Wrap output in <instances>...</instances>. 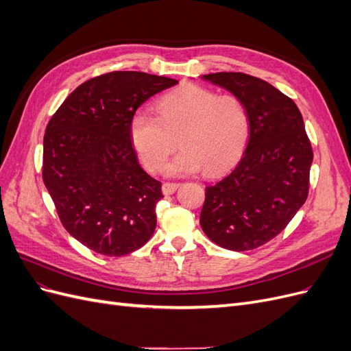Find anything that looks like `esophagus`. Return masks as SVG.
<instances>
[{
  "label": "esophagus",
  "instance_id": "1",
  "mask_svg": "<svg viewBox=\"0 0 351 351\" xmlns=\"http://www.w3.org/2000/svg\"><path fill=\"white\" fill-rule=\"evenodd\" d=\"M178 183H164L162 184V193L164 195H173L176 190L178 189Z\"/></svg>",
  "mask_w": 351,
  "mask_h": 351
}]
</instances>
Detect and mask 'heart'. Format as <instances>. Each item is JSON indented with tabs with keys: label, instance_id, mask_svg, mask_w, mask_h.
Wrapping results in <instances>:
<instances>
[{
	"label": "heart",
	"instance_id": "heart-1",
	"mask_svg": "<svg viewBox=\"0 0 351 351\" xmlns=\"http://www.w3.org/2000/svg\"><path fill=\"white\" fill-rule=\"evenodd\" d=\"M159 117L137 111L130 123L134 149L143 165L155 173L177 147H183L164 167L168 176H187L204 169L214 176L234 164L250 134L246 105L236 95L189 83L158 101Z\"/></svg>",
	"mask_w": 351,
	"mask_h": 351
}]
</instances>
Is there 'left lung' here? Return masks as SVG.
<instances>
[{"mask_svg": "<svg viewBox=\"0 0 351 351\" xmlns=\"http://www.w3.org/2000/svg\"><path fill=\"white\" fill-rule=\"evenodd\" d=\"M246 105L250 134L230 174L206 187L200 227L218 246L244 252L268 243L306 202L313 152L297 105L268 82L244 73L200 76Z\"/></svg>", "mask_w": 351, "mask_h": 351, "instance_id": "1", "label": "left lung"}]
</instances>
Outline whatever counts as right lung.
Listing matches in <instances>:
<instances>
[{
  "mask_svg": "<svg viewBox=\"0 0 351 351\" xmlns=\"http://www.w3.org/2000/svg\"><path fill=\"white\" fill-rule=\"evenodd\" d=\"M177 83L142 71L107 73L82 83L52 115L42 178L62 226L83 246L124 256L152 237L161 183L137 161L130 123L146 99Z\"/></svg>",
  "mask_w": 351,
  "mask_h": 351,
  "instance_id": "right-lung-1",
  "label": "right lung"
}]
</instances>
